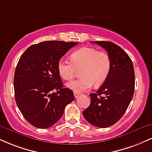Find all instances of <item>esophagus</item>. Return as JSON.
<instances>
[{"instance_id":"obj_1","label":"esophagus","mask_w":152,"mask_h":152,"mask_svg":"<svg viewBox=\"0 0 152 152\" xmlns=\"http://www.w3.org/2000/svg\"><path fill=\"white\" fill-rule=\"evenodd\" d=\"M74 96H75V98H78V96H79V94H78V93H77V92H76V91H74Z\"/></svg>"}]
</instances>
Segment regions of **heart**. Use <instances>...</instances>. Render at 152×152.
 Masks as SVG:
<instances>
[{
    "label": "heart",
    "instance_id": "heart-1",
    "mask_svg": "<svg viewBox=\"0 0 152 152\" xmlns=\"http://www.w3.org/2000/svg\"><path fill=\"white\" fill-rule=\"evenodd\" d=\"M111 69L109 54L91 47H83L71 54V61L60 58L57 64L59 76L66 81H71L81 70V78L67 83V86L76 92L88 90L94 85L99 87L108 77Z\"/></svg>",
    "mask_w": 152,
    "mask_h": 152
}]
</instances>
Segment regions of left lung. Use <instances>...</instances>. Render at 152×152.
<instances>
[{
    "mask_svg": "<svg viewBox=\"0 0 152 152\" xmlns=\"http://www.w3.org/2000/svg\"><path fill=\"white\" fill-rule=\"evenodd\" d=\"M105 49L111 60L108 77L96 91L89 95L91 104L83 112L87 122L105 128L123 116L134 92V71L132 61L121 47L107 41L91 42Z\"/></svg>",
    "mask_w": 152,
    "mask_h": 152,
    "instance_id": "left-lung-1",
    "label": "left lung"
}]
</instances>
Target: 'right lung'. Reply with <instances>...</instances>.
Wrapping results in <instances>:
<instances>
[{"label":"right lung","instance_id":"right-lung-1","mask_svg":"<svg viewBox=\"0 0 152 152\" xmlns=\"http://www.w3.org/2000/svg\"><path fill=\"white\" fill-rule=\"evenodd\" d=\"M77 42L46 41L28 47L20 58L14 76L15 98L27 122L40 129L61 119L74 92L63 86L57 64Z\"/></svg>","mask_w":152,"mask_h":152}]
</instances>
